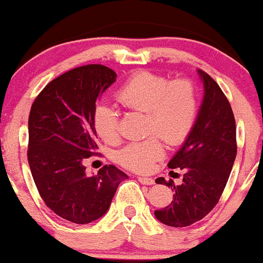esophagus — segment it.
Returning a JSON list of instances; mask_svg holds the SVG:
<instances>
[{
    "instance_id": "esophagus-1",
    "label": "esophagus",
    "mask_w": 263,
    "mask_h": 263,
    "mask_svg": "<svg viewBox=\"0 0 263 263\" xmlns=\"http://www.w3.org/2000/svg\"><path fill=\"white\" fill-rule=\"evenodd\" d=\"M138 180H139L140 184L143 185H153L155 184V180L152 178H144V176H138Z\"/></svg>"
}]
</instances>
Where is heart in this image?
Here are the masks:
<instances>
[{
	"label": "heart",
	"mask_w": 263,
	"mask_h": 263,
	"mask_svg": "<svg viewBox=\"0 0 263 263\" xmlns=\"http://www.w3.org/2000/svg\"><path fill=\"white\" fill-rule=\"evenodd\" d=\"M116 100L129 110L145 112V133L161 135L170 144H179L193 129L198 115V92L191 80L175 79L149 71L132 75L116 92ZM93 126L106 143L119 139L118 114L101 103L93 111ZM152 135L129 143L119 151L118 160L125 167L144 173L165 153L162 139Z\"/></svg>",
	"instance_id": "obj_1"
}]
</instances>
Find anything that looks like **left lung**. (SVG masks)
Returning <instances> with one entry per match:
<instances>
[{"label": "left lung", "mask_w": 263, "mask_h": 263, "mask_svg": "<svg viewBox=\"0 0 263 263\" xmlns=\"http://www.w3.org/2000/svg\"><path fill=\"white\" fill-rule=\"evenodd\" d=\"M203 83V100L196 124L168 161L170 168L184 170L183 183L175 185L165 178L156 183L174 188V201L156 210L160 222L184 228L203 219L216 206L228 183L236 156V128L233 110L216 82L197 70Z\"/></svg>", "instance_id": "obj_1"}]
</instances>
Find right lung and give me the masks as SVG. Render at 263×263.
Returning a JSON list of instances; mask_svg holds the SVG:
<instances>
[{"label": "right lung", "mask_w": 263, "mask_h": 263, "mask_svg": "<svg viewBox=\"0 0 263 263\" xmlns=\"http://www.w3.org/2000/svg\"><path fill=\"white\" fill-rule=\"evenodd\" d=\"M116 77L103 65L77 67L48 83L32 105L28 123L32 176L47 207L70 222L84 225L101 219L119 184L128 179L114 165L92 176L83 165L97 149L96 103Z\"/></svg>", "instance_id": "1"}]
</instances>
